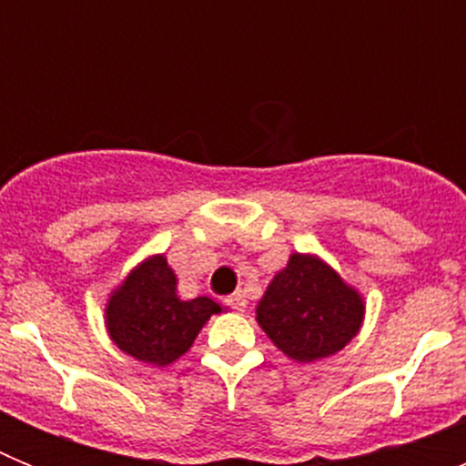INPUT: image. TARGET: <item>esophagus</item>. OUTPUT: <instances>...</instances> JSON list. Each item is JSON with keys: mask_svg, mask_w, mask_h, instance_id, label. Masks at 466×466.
Returning <instances> with one entry per match:
<instances>
[{"mask_svg": "<svg viewBox=\"0 0 466 466\" xmlns=\"http://www.w3.org/2000/svg\"><path fill=\"white\" fill-rule=\"evenodd\" d=\"M226 306H230L233 310H242L247 306V296L245 291H236V294L226 296Z\"/></svg>", "mask_w": 466, "mask_h": 466, "instance_id": "obj_1", "label": "esophagus"}]
</instances>
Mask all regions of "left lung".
I'll list each match as a JSON object with an SVG mask.
<instances>
[{
	"label": "left lung",
	"instance_id": "left-lung-1",
	"mask_svg": "<svg viewBox=\"0 0 466 466\" xmlns=\"http://www.w3.org/2000/svg\"><path fill=\"white\" fill-rule=\"evenodd\" d=\"M364 303L355 289L315 257L294 254L257 308L268 339L296 361L339 352L357 336Z\"/></svg>",
	"mask_w": 466,
	"mask_h": 466
}]
</instances>
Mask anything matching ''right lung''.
Here are the masks:
<instances>
[{"mask_svg":"<svg viewBox=\"0 0 466 466\" xmlns=\"http://www.w3.org/2000/svg\"><path fill=\"white\" fill-rule=\"evenodd\" d=\"M221 308L208 296L182 300L163 257L144 261L106 303V327L123 352L144 364L166 366L182 357L209 315Z\"/></svg>","mask_w":466,"mask_h":466,"instance_id":"add662e5","label":"right lung"}]
</instances>
